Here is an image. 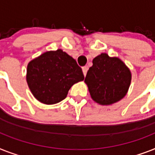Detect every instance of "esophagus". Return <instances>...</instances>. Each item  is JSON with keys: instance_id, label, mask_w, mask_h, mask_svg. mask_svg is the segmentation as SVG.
Listing matches in <instances>:
<instances>
[{"instance_id": "esophagus-1", "label": "esophagus", "mask_w": 155, "mask_h": 155, "mask_svg": "<svg viewBox=\"0 0 155 155\" xmlns=\"http://www.w3.org/2000/svg\"><path fill=\"white\" fill-rule=\"evenodd\" d=\"M83 72H84V75H87V70H88V67L87 66H84L83 67Z\"/></svg>"}]
</instances>
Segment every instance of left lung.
<instances>
[{"label":"left lung","instance_id":"obj_1","mask_svg":"<svg viewBox=\"0 0 155 155\" xmlns=\"http://www.w3.org/2000/svg\"><path fill=\"white\" fill-rule=\"evenodd\" d=\"M92 63L84 81L93 100L109 105L123 99L131 80L127 67L119 58H111L106 53L96 56Z\"/></svg>","mask_w":155,"mask_h":155}]
</instances>
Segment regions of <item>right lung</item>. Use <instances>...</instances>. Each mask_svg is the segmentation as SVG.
Wrapping results in <instances>:
<instances>
[{
	"instance_id": "right-lung-1",
	"label": "right lung",
	"mask_w": 155,
	"mask_h": 155,
	"mask_svg": "<svg viewBox=\"0 0 155 155\" xmlns=\"http://www.w3.org/2000/svg\"><path fill=\"white\" fill-rule=\"evenodd\" d=\"M84 79L81 68L61 49L47 51L28 64V85L35 98L43 104L62 101L71 86Z\"/></svg>"
}]
</instances>
